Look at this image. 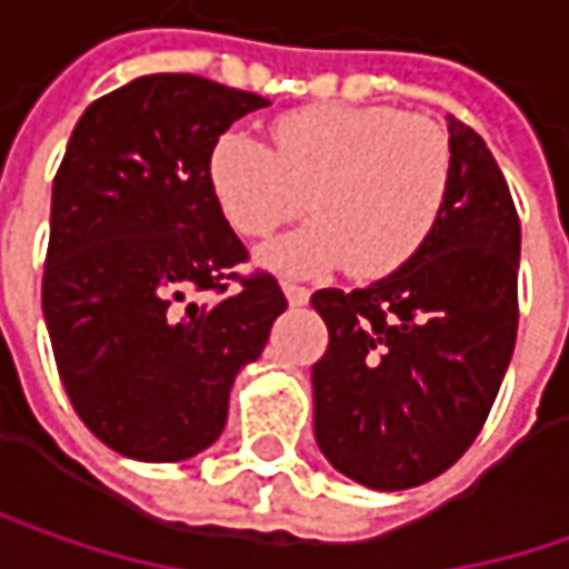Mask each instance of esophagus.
<instances>
[{"mask_svg": "<svg viewBox=\"0 0 569 569\" xmlns=\"http://www.w3.org/2000/svg\"><path fill=\"white\" fill-rule=\"evenodd\" d=\"M283 292H286V299H289V306H306V302H309V296H312L306 286L292 283V280H283Z\"/></svg>", "mask_w": 569, "mask_h": 569, "instance_id": "1", "label": "esophagus"}]
</instances>
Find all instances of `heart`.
<instances>
[{"instance_id": "1", "label": "heart", "mask_w": 569, "mask_h": 569, "mask_svg": "<svg viewBox=\"0 0 569 569\" xmlns=\"http://www.w3.org/2000/svg\"><path fill=\"white\" fill-rule=\"evenodd\" d=\"M270 141L224 131L209 153L221 216L248 238H267L306 212L316 221L267 244L280 273L351 263L380 280L416 257L448 209L453 148L448 131L392 106H306L270 124Z\"/></svg>"}]
</instances>
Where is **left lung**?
<instances>
[{"label":"left lung","mask_w":569,"mask_h":569,"mask_svg":"<svg viewBox=\"0 0 569 569\" xmlns=\"http://www.w3.org/2000/svg\"><path fill=\"white\" fill-rule=\"evenodd\" d=\"M453 183L428 244L367 289H318L316 441L370 489H409L480 435L518 331V224L483 138L451 116Z\"/></svg>","instance_id":"1"}]
</instances>
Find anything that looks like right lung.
I'll return each mask as SVG.
<instances>
[{"label": "right lung", "instance_id": "1", "mask_svg": "<svg viewBox=\"0 0 569 569\" xmlns=\"http://www.w3.org/2000/svg\"><path fill=\"white\" fill-rule=\"evenodd\" d=\"M263 96L151 73L96 99L57 167L41 306L77 416L112 451L173 463L224 428L234 373L286 296L209 186L216 141Z\"/></svg>", "mask_w": 569, "mask_h": 569}]
</instances>
